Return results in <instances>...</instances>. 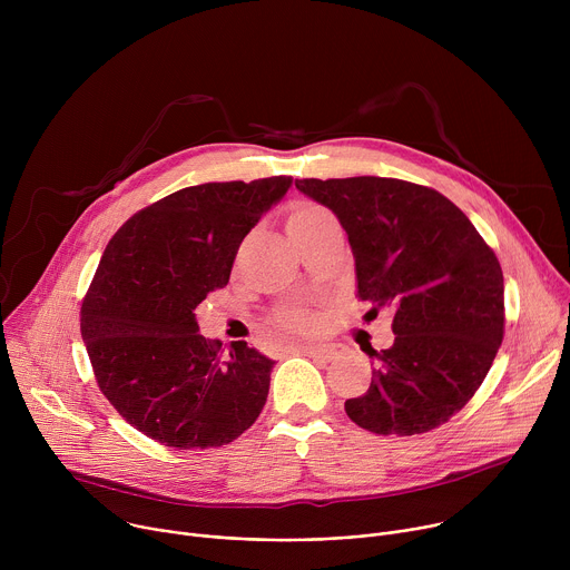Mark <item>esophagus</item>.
Instances as JSON below:
<instances>
[{
    "label": "esophagus",
    "mask_w": 570,
    "mask_h": 570,
    "mask_svg": "<svg viewBox=\"0 0 570 570\" xmlns=\"http://www.w3.org/2000/svg\"><path fill=\"white\" fill-rule=\"evenodd\" d=\"M295 352H299L304 356H311V358H322V361H332V358L338 356L336 345H302Z\"/></svg>",
    "instance_id": "34e87169"
}]
</instances>
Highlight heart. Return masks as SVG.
<instances>
[{"mask_svg":"<svg viewBox=\"0 0 570 570\" xmlns=\"http://www.w3.org/2000/svg\"><path fill=\"white\" fill-rule=\"evenodd\" d=\"M327 220H334V216L320 207V205H297L291 216H288V229H302V227H313V225H320V223H327ZM313 322V315L306 313V311H286L282 317H279V327L286 330V332H304L311 327Z\"/></svg>","mask_w":570,"mask_h":570,"instance_id":"heart-1","label":"heart"}]
</instances>
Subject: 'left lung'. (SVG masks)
<instances>
[{
	"mask_svg": "<svg viewBox=\"0 0 570 570\" xmlns=\"http://www.w3.org/2000/svg\"><path fill=\"white\" fill-rule=\"evenodd\" d=\"M347 232L356 295L394 313V343L374 352L354 424L417 435L449 422L475 394L503 343V271L473 223L440 191L396 178L295 180Z\"/></svg>",
	"mask_w": 570,
	"mask_h": 570,
	"instance_id": "1",
	"label": "left lung"
}]
</instances>
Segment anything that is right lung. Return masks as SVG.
<instances>
[{
    "instance_id": "add662e5",
    "label": "right lung",
    "mask_w": 570,
    "mask_h": 570,
    "mask_svg": "<svg viewBox=\"0 0 570 570\" xmlns=\"http://www.w3.org/2000/svg\"><path fill=\"white\" fill-rule=\"evenodd\" d=\"M293 180L207 183L130 216L110 238L80 308V336L115 411L171 449L223 446L248 431L275 361L198 332L196 306L229 282L236 250Z\"/></svg>"
}]
</instances>
